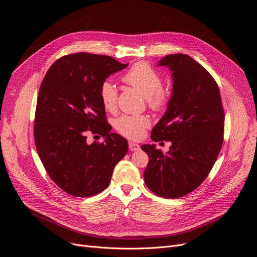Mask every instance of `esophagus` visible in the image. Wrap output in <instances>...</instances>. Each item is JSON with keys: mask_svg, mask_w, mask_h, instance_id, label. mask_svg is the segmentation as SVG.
Listing matches in <instances>:
<instances>
[{"mask_svg": "<svg viewBox=\"0 0 257 257\" xmlns=\"http://www.w3.org/2000/svg\"><path fill=\"white\" fill-rule=\"evenodd\" d=\"M128 146H129L130 152H136V151H138L140 149V146L138 144L134 143V142H129Z\"/></svg>", "mask_w": 257, "mask_h": 257, "instance_id": "34e87169", "label": "esophagus"}]
</instances>
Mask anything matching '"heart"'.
Instances as JSON below:
<instances>
[{"label": "heart", "instance_id": "1", "mask_svg": "<svg viewBox=\"0 0 257 257\" xmlns=\"http://www.w3.org/2000/svg\"><path fill=\"white\" fill-rule=\"evenodd\" d=\"M123 82L138 90L155 112L164 109L170 100L169 91L163 87L164 78L161 73L149 64L139 62L133 65L122 77ZM98 95L105 111L114 113L118 105V89L109 80H103L98 88ZM151 125L144 115H122L115 121L116 130L131 139L140 138L144 130Z\"/></svg>", "mask_w": 257, "mask_h": 257}]
</instances>
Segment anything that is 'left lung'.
Here are the masks:
<instances>
[{
  "label": "left lung",
  "instance_id": "obj_1",
  "mask_svg": "<svg viewBox=\"0 0 257 257\" xmlns=\"http://www.w3.org/2000/svg\"><path fill=\"white\" fill-rule=\"evenodd\" d=\"M159 65L173 71L174 86L151 137L172 145L167 154L154 144L141 146L150 159L143 176L155 194L179 198L195 190L211 171L224 141L225 113L214 78L191 57L168 55Z\"/></svg>",
  "mask_w": 257,
  "mask_h": 257
}]
</instances>
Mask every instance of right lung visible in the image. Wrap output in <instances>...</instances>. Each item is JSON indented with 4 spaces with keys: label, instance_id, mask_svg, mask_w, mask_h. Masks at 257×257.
Wrapping results in <instances>:
<instances>
[{
    "label": "right lung",
    "instance_id": "1",
    "mask_svg": "<svg viewBox=\"0 0 257 257\" xmlns=\"http://www.w3.org/2000/svg\"><path fill=\"white\" fill-rule=\"evenodd\" d=\"M89 53L61 57L48 70L36 101L35 148L50 178L66 193L89 197L104 190L127 154V140L111 133L98 95L100 83L127 67ZM88 131L103 143L86 142Z\"/></svg>",
    "mask_w": 257,
    "mask_h": 257
}]
</instances>
